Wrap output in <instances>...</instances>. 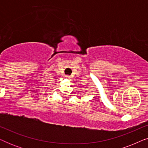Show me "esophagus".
Listing matches in <instances>:
<instances>
[{
  "instance_id": "34e87169",
  "label": "esophagus",
  "mask_w": 148,
  "mask_h": 148,
  "mask_svg": "<svg viewBox=\"0 0 148 148\" xmlns=\"http://www.w3.org/2000/svg\"><path fill=\"white\" fill-rule=\"evenodd\" d=\"M65 78L66 79H71V77L69 75H66L65 76Z\"/></svg>"
}]
</instances>
